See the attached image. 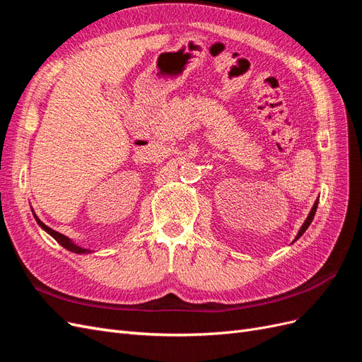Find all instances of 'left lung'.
Wrapping results in <instances>:
<instances>
[{
	"instance_id": "obj_1",
	"label": "left lung",
	"mask_w": 362,
	"mask_h": 362,
	"mask_svg": "<svg viewBox=\"0 0 362 362\" xmlns=\"http://www.w3.org/2000/svg\"><path fill=\"white\" fill-rule=\"evenodd\" d=\"M317 205H319V199H317L315 202H314V205H313V208H311V211H310V214H308V217H306V221L303 222V225L300 226V229H299V233H298V235H296V238H294V242L296 240H298L299 237H302V234L306 231V229H308V226L311 225V222H313V218H314V214H315V210H317Z\"/></svg>"
}]
</instances>
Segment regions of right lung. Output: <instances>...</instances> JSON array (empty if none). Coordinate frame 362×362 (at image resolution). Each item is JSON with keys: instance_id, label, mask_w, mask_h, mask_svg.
I'll return each instance as SVG.
<instances>
[{"instance_id": "obj_1", "label": "right lung", "mask_w": 362, "mask_h": 362, "mask_svg": "<svg viewBox=\"0 0 362 362\" xmlns=\"http://www.w3.org/2000/svg\"><path fill=\"white\" fill-rule=\"evenodd\" d=\"M33 216H35L36 222L39 223V226L43 229V231H47V233H48L54 240H56L57 243H60L64 249H68V250H71V252H75V254H89V252H92L90 249H84V247H81V246H78V245H75L69 237L63 235V234H60V233H57V231H54V229H51V228L47 226L45 223L40 222V218L36 216L35 211H33Z\"/></svg>"}]
</instances>
